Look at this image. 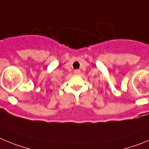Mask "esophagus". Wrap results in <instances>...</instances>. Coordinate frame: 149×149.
Segmentation results:
<instances>
[{
    "mask_svg": "<svg viewBox=\"0 0 149 149\" xmlns=\"http://www.w3.org/2000/svg\"><path fill=\"white\" fill-rule=\"evenodd\" d=\"M80 73H81V71H80L79 70H74L75 74H79Z\"/></svg>",
    "mask_w": 149,
    "mask_h": 149,
    "instance_id": "34e87169",
    "label": "esophagus"
}]
</instances>
